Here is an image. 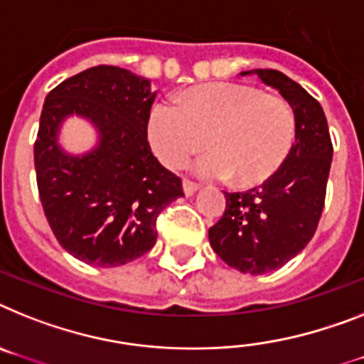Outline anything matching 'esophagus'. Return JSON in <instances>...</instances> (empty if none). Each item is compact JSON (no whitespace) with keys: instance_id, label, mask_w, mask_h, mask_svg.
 Masks as SVG:
<instances>
[{"instance_id":"esophagus-1","label":"esophagus","mask_w":364,"mask_h":364,"mask_svg":"<svg viewBox=\"0 0 364 364\" xmlns=\"http://www.w3.org/2000/svg\"><path fill=\"white\" fill-rule=\"evenodd\" d=\"M200 188V185H196L194 181H188V179H183V191L187 196H192V194H196V191Z\"/></svg>"}]
</instances>
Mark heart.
Listing matches in <instances>:
<instances>
[{
	"label": "heart",
	"mask_w": 364,
	"mask_h": 364,
	"mask_svg": "<svg viewBox=\"0 0 364 364\" xmlns=\"http://www.w3.org/2000/svg\"><path fill=\"white\" fill-rule=\"evenodd\" d=\"M148 136L168 168L187 163L210 144L192 170L205 179L235 177L250 187L270 179L283 166L296 140V114L281 97L239 83L198 87L151 109Z\"/></svg>",
	"instance_id": "heart-1"
}]
</instances>
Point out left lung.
Segmentation results:
<instances>
[{
  "instance_id": "left-lung-1",
  "label": "left lung",
  "mask_w": 364,
  "mask_h": 364,
  "mask_svg": "<svg viewBox=\"0 0 364 364\" xmlns=\"http://www.w3.org/2000/svg\"><path fill=\"white\" fill-rule=\"evenodd\" d=\"M276 88L296 114V140L283 166L261 187L224 192L225 210L209 229V242L225 264L261 276L296 257L322 216L333 146L320 103L277 70H250Z\"/></svg>"
}]
</instances>
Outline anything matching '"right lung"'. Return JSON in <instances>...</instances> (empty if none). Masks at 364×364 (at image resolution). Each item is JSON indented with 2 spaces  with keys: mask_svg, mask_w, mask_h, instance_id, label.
<instances>
[{
  "mask_svg": "<svg viewBox=\"0 0 364 364\" xmlns=\"http://www.w3.org/2000/svg\"><path fill=\"white\" fill-rule=\"evenodd\" d=\"M155 94L149 79L118 66H94L46 96L35 142L36 185L59 244L92 267H120L157 240V216L183 196L181 179L148 142ZM97 127L98 144L66 154L58 131L68 115Z\"/></svg>",
  "mask_w": 364,
  "mask_h": 364,
  "instance_id": "1",
  "label": "right lung"
}]
</instances>
